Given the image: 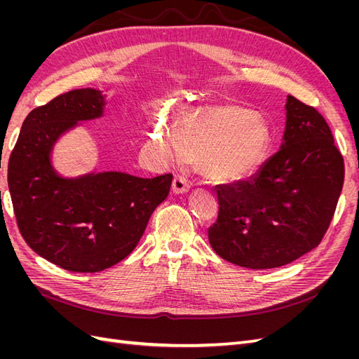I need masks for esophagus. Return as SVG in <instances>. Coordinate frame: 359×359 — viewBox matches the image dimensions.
<instances>
[{
	"label": "esophagus",
	"instance_id": "esophagus-1",
	"mask_svg": "<svg viewBox=\"0 0 359 359\" xmlns=\"http://www.w3.org/2000/svg\"><path fill=\"white\" fill-rule=\"evenodd\" d=\"M172 190H173V193H177V194L186 193V191L190 190V181L187 178L178 175V177L173 178V181H172Z\"/></svg>",
	"mask_w": 359,
	"mask_h": 359
}]
</instances>
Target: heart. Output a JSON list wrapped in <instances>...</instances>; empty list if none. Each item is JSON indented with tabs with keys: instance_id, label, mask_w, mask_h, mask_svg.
I'll list each match as a JSON object with an SVG mask.
<instances>
[{
	"instance_id": "1",
	"label": "heart",
	"mask_w": 359,
	"mask_h": 359,
	"mask_svg": "<svg viewBox=\"0 0 359 359\" xmlns=\"http://www.w3.org/2000/svg\"><path fill=\"white\" fill-rule=\"evenodd\" d=\"M268 142V130L253 112L233 104H214L190 107L172 126L160 124L151 145L163 161L194 157L205 177L232 182L262 165Z\"/></svg>"
}]
</instances>
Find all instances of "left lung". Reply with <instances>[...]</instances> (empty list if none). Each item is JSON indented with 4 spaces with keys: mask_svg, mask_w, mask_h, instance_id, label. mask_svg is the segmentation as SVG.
I'll use <instances>...</instances> for the list:
<instances>
[{
    "mask_svg": "<svg viewBox=\"0 0 359 359\" xmlns=\"http://www.w3.org/2000/svg\"><path fill=\"white\" fill-rule=\"evenodd\" d=\"M283 145L255 177L215 189L214 252L250 269L287 265L327 233L344 181L343 156L313 106L287 95Z\"/></svg>",
    "mask_w": 359,
    "mask_h": 359,
    "instance_id": "left-lung-1",
    "label": "left lung"
}]
</instances>
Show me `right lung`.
<instances>
[{
	"instance_id": "obj_1",
	"label": "right lung",
	"mask_w": 359,
	"mask_h": 359,
	"mask_svg": "<svg viewBox=\"0 0 359 359\" xmlns=\"http://www.w3.org/2000/svg\"><path fill=\"white\" fill-rule=\"evenodd\" d=\"M103 106L100 91L81 88L36 107L8 160V190L20 235L39 256L72 273H99L126 259L172 184V173L57 175L50 165L53 144L78 121L102 116Z\"/></svg>"
}]
</instances>
